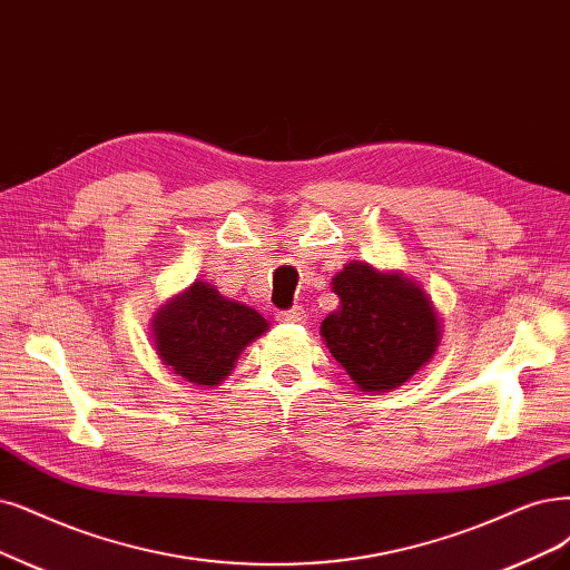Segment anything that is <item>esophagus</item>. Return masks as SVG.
Instances as JSON below:
<instances>
[{
	"label": "esophagus",
	"mask_w": 570,
	"mask_h": 570,
	"mask_svg": "<svg viewBox=\"0 0 570 570\" xmlns=\"http://www.w3.org/2000/svg\"><path fill=\"white\" fill-rule=\"evenodd\" d=\"M279 322L284 324H303L307 320V314L303 307H293V309H286V312H279Z\"/></svg>",
	"instance_id": "1"
}]
</instances>
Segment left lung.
I'll return each instance as SVG.
<instances>
[{"instance_id": "left-lung-1", "label": "left lung", "mask_w": 570, "mask_h": 570, "mask_svg": "<svg viewBox=\"0 0 570 570\" xmlns=\"http://www.w3.org/2000/svg\"><path fill=\"white\" fill-rule=\"evenodd\" d=\"M331 288L341 307L322 322V338L362 392H390L432 360L441 322L413 279L352 261Z\"/></svg>"}]
</instances>
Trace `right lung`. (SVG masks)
<instances>
[{
	"label": "right lung",
	"mask_w": 570,
	"mask_h": 570,
	"mask_svg": "<svg viewBox=\"0 0 570 570\" xmlns=\"http://www.w3.org/2000/svg\"><path fill=\"white\" fill-rule=\"evenodd\" d=\"M265 331L261 312L220 296L206 282H195L153 320L159 360L197 387L220 385L242 350Z\"/></svg>",
	"instance_id": "obj_1"
}]
</instances>
